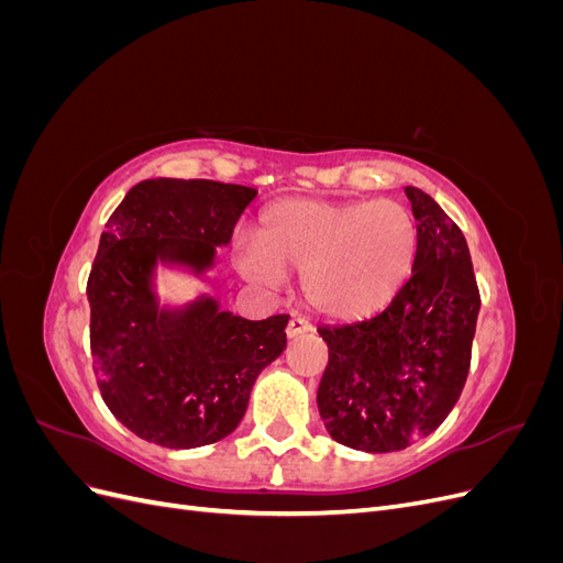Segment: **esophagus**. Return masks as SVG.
Listing matches in <instances>:
<instances>
[{
  "instance_id": "obj_1",
  "label": "esophagus",
  "mask_w": 563,
  "mask_h": 563,
  "mask_svg": "<svg viewBox=\"0 0 563 563\" xmlns=\"http://www.w3.org/2000/svg\"><path fill=\"white\" fill-rule=\"evenodd\" d=\"M308 331H312V323L308 319H302V317H294L291 321L286 323V335L288 338H296V335L308 333Z\"/></svg>"
}]
</instances>
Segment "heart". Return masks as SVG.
I'll use <instances>...</instances> for the list:
<instances>
[{
	"mask_svg": "<svg viewBox=\"0 0 563 563\" xmlns=\"http://www.w3.org/2000/svg\"><path fill=\"white\" fill-rule=\"evenodd\" d=\"M418 258L413 213L395 199H288L269 207L258 242L236 255L242 275L267 288L302 272L305 302L319 314L360 321L383 312Z\"/></svg>",
	"mask_w": 563,
	"mask_h": 563,
	"instance_id": "obj_1",
	"label": "heart"
}]
</instances>
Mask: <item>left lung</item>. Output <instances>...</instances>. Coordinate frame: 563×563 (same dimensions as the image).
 I'll use <instances>...</instances> for the list:
<instances>
[{"label": "left lung", "mask_w": 563, "mask_h": 563, "mask_svg": "<svg viewBox=\"0 0 563 563\" xmlns=\"http://www.w3.org/2000/svg\"><path fill=\"white\" fill-rule=\"evenodd\" d=\"M411 279L387 308L347 327H321L329 345L317 406L338 444L389 453L446 420L465 387L482 298L463 232L418 187Z\"/></svg>", "instance_id": "1"}]
</instances>
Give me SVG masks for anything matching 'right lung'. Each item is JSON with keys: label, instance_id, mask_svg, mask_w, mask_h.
<instances>
[{"label": "right lung", "instance_id": "add662e5", "mask_svg": "<svg viewBox=\"0 0 563 563\" xmlns=\"http://www.w3.org/2000/svg\"><path fill=\"white\" fill-rule=\"evenodd\" d=\"M258 195L218 180L152 178L133 185L100 234L87 296L100 395L112 416L152 444H216L242 422L251 387L286 347V314L251 321L199 296L164 308L157 265L213 267Z\"/></svg>", "mask_w": 563, "mask_h": 563}]
</instances>
